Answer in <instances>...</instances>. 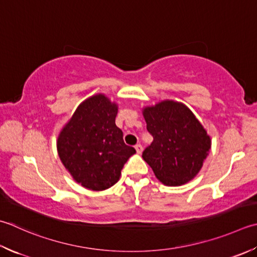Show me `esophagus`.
Here are the masks:
<instances>
[{"label": "esophagus", "instance_id": "1", "mask_svg": "<svg viewBox=\"0 0 257 257\" xmlns=\"http://www.w3.org/2000/svg\"><path fill=\"white\" fill-rule=\"evenodd\" d=\"M135 148H136V152H137L138 154H142V153H143V146L140 145V144L136 145V146H135Z\"/></svg>", "mask_w": 257, "mask_h": 257}]
</instances>
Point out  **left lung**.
Wrapping results in <instances>:
<instances>
[{"mask_svg": "<svg viewBox=\"0 0 257 257\" xmlns=\"http://www.w3.org/2000/svg\"><path fill=\"white\" fill-rule=\"evenodd\" d=\"M143 113L154 137L144 160L164 185L188 183L203 167L212 145L203 124L184 103L173 100L146 107Z\"/></svg>", "mask_w": 257, "mask_h": 257, "instance_id": "left-lung-1", "label": "left lung"}]
</instances>
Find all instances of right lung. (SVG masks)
<instances>
[{
    "instance_id": "right-lung-1",
    "label": "right lung",
    "mask_w": 257,
    "mask_h": 257,
    "mask_svg": "<svg viewBox=\"0 0 257 257\" xmlns=\"http://www.w3.org/2000/svg\"><path fill=\"white\" fill-rule=\"evenodd\" d=\"M118 105L95 94L79 105L57 142L58 154L75 182L95 190L118 182L123 165L136 150L123 143L115 125Z\"/></svg>"
}]
</instances>
